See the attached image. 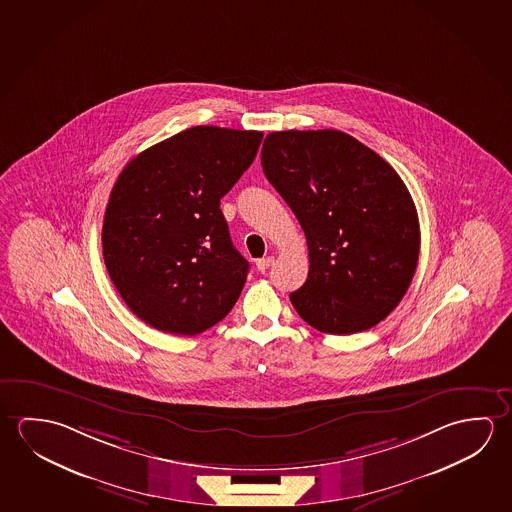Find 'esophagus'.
I'll use <instances>...</instances> for the list:
<instances>
[{
  "mask_svg": "<svg viewBox=\"0 0 512 512\" xmlns=\"http://www.w3.org/2000/svg\"><path fill=\"white\" fill-rule=\"evenodd\" d=\"M273 262H275V259L273 257H264V259L257 260V269L259 271H266V269H269V266H273Z\"/></svg>",
  "mask_w": 512,
  "mask_h": 512,
  "instance_id": "esophagus-1",
  "label": "esophagus"
}]
</instances>
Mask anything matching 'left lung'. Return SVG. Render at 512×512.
I'll return each instance as SVG.
<instances>
[{"label":"left lung","mask_w":512,"mask_h":512,"mask_svg":"<svg viewBox=\"0 0 512 512\" xmlns=\"http://www.w3.org/2000/svg\"><path fill=\"white\" fill-rule=\"evenodd\" d=\"M260 162L307 237L309 275L289 294L300 318L334 336L387 318L419 255L418 212L398 173L339 130L268 134Z\"/></svg>","instance_id":"obj_1"}]
</instances>
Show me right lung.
Wrapping results in <instances>:
<instances>
[{
	"label": "right lung",
	"mask_w": 512,
	"mask_h": 512,
	"mask_svg": "<svg viewBox=\"0 0 512 512\" xmlns=\"http://www.w3.org/2000/svg\"><path fill=\"white\" fill-rule=\"evenodd\" d=\"M262 132L193 126L141 151L119 173L103 218L109 277L150 327L196 336L232 310L248 260L219 200L250 168Z\"/></svg>",
	"instance_id": "obj_1"
}]
</instances>
